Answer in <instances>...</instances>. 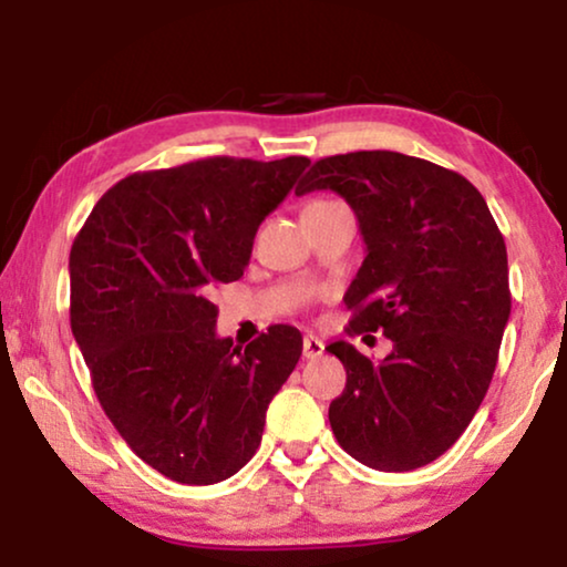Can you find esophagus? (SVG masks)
<instances>
[{
  "instance_id": "obj_1",
  "label": "esophagus",
  "mask_w": 567,
  "mask_h": 567,
  "mask_svg": "<svg viewBox=\"0 0 567 567\" xmlns=\"http://www.w3.org/2000/svg\"><path fill=\"white\" fill-rule=\"evenodd\" d=\"M301 353H305V359H307V361L320 359V355L324 353V343H322L320 338L307 336V338H305V346H301Z\"/></svg>"
}]
</instances>
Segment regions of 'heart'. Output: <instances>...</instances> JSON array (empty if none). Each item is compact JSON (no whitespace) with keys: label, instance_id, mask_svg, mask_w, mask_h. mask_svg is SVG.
<instances>
[{"label":"heart","instance_id":"1","mask_svg":"<svg viewBox=\"0 0 567 567\" xmlns=\"http://www.w3.org/2000/svg\"><path fill=\"white\" fill-rule=\"evenodd\" d=\"M315 204H324V200H315ZM309 206H312V204H309Z\"/></svg>","mask_w":567,"mask_h":567}]
</instances>
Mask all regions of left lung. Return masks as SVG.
<instances>
[{"instance_id":"obj_1","label":"left lung","mask_w":567,"mask_h":567,"mask_svg":"<svg viewBox=\"0 0 567 567\" xmlns=\"http://www.w3.org/2000/svg\"><path fill=\"white\" fill-rule=\"evenodd\" d=\"M309 190L343 196L367 243L343 297L348 336L392 340L379 363L346 340L324 348L346 367L332 433L371 470L423 467L462 436L498 363L511 315L498 224L467 177L400 152L317 159L297 196Z\"/></svg>"}]
</instances>
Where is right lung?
Returning <instances> with one entry per match:
<instances>
[{"instance_id":"obj_1","label":"right lung","mask_w":567,"mask_h":567,"mask_svg":"<svg viewBox=\"0 0 567 567\" xmlns=\"http://www.w3.org/2000/svg\"><path fill=\"white\" fill-rule=\"evenodd\" d=\"M307 167V157H208L134 173L74 239L69 315L100 405L175 483L214 485L243 470L297 367L291 324L245 348L216 336L212 291L243 276L260 221Z\"/></svg>"}]
</instances>
